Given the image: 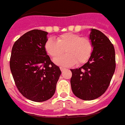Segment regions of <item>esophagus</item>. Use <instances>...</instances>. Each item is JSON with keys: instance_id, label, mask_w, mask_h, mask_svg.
Here are the masks:
<instances>
[{"instance_id": "34e87169", "label": "esophagus", "mask_w": 125, "mask_h": 125, "mask_svg": "<svg viewBox=\"0 0 125 125\" xmlns=\"http://www.w3.org/2000/svg\"><path fill=\"white\" fill-rule=\"evenodd\" d=\"M60 69H61V71H64L65 69H66V68L63 67H60Z\"/></svg>"}]
</instances>
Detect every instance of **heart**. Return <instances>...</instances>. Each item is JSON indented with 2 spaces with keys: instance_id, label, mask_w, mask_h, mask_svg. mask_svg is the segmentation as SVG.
<instances>
[{
  "instance_id": "1",
  "label": "heart",
  "mask_w": 125,
  "mask_h": 125,
  "mask_svg": "<svg viewBox=\"0 0 125 125\" xmlns=\"http://www.w3.org/2000/svg\"><path fill=\"white\" fill-rule=\"evenodd\" d=\"M45 50L59 65L82 64L90 58L93 52L92 42L88 37H81L73 32H66L59 35L56 41L49 38L45 43ZM68 53L60 57L64 50Z\"/></svg>"
}]
</instances>
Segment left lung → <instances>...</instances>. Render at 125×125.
Returning <instances> with one entry per match:
<instances>
[{
  "label": "left lung",
  "instance_id": "8db88e82",
  "mask_svg": "<svg viewBox=\"0 0 125 125\" xmlns=\"http://www.w3.org/2000/svg\"><path fill=\"white\" fill-rule=\"evenodd\" d=\"M93 50L89 60L79 69H71V89L82 100L101 97L110 86L116 69L115 50L110 39L97 29H91Z\"/></svg>",
  "mask_w": 125,
  "mask_h": 125
}]
</instances>
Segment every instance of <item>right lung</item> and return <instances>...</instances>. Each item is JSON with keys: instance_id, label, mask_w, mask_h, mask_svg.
<instances>
[{"instance_id": "right-lung-1", "label": "right lung", "mask_w": 125, "mask_h": 125, "mask_svg": "<svg viewBox=\"0 0 125 125\" xmlns=\"http://www.w3.org/2000/svg\"><path fill=\"white\" fill-rule=\"evenodd\" d=\"M48 32L32 30L18 39L12 48L10 69L20 93L35 102L50 99L61 74L45 50Z\"/></svg>"}]
</instances>
